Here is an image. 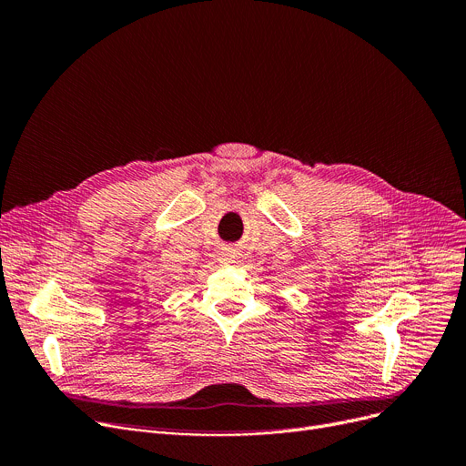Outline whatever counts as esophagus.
Listing matches in <instances>:
<instances>
[{
  "mask_svg": "<svg viewBox=\"0 0 466 466\" xmlns=\"http://www.w3.org/2000/svg\"><path fill=\"white\" fill-rule=\"evenodd\" d=\"M220 260H222V265H234V262H236V253L232 249H225V251H222V255H220Z\"/></svg>",
  "mask_w": 466,
  "mask_h": 466,
  "instance_id": "esophagus-1",
  "label": "esophagus"
}]
</instances>
